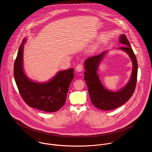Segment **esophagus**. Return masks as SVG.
<instances>
[{"instance_id": "obj_1", "label": "esophagus", "mask_w": 152, "mask_h": 152, "mask_svg": "<svg viewBox=\"0 0 152 152\" xmlns=\"http://www.w3.org/2000/svg\"><path fill=\"white\" fill-rule=\"evenodd\" d=\"M75 68L78 72H82L84 70V66L82 64H78L77 65Z\"/></svg>"}]
</instances>
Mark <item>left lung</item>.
Returning a JSON list of instances; mask_svg holds the SVG:
<instances>
[{
    "instance_id": "left-lung-1",
    "label": "left lung",
    "mask_w": 152,
    "mask_h": 152,
    "mask_svg": "<svg viewBox=\"0 0 152 152\" xmlns=\"http://www.w3.org/2000/svg\"><path fill=\"white\" fill-rule=\"evenodd\" d=\"M119 41L121 43L125 44V46L119 47V49L129 54L133 63V70L129 83L119 91L112 92L105 89L96 72L98 67L107 53V51L87 58L84 62L86 69L84 73V80L87 83L91 101L95 107L104 110L116 108L126 103L132 96L136 86L137 62L136 56L125 34L119 36Z\"/></svg>"
}]
</instances>
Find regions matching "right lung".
Masks as SVG:
<instances>
[{
  "label": "right lung",
  "instance_id": "obj_1",
  "mask_svg": "<svg viewBox=\"0 0 152 152\" xmlns=\"http://www.w3.org/2000/svg\"><path fill=\"white\" fill-rule=\"evenodd\" d=\"M24 39L14 64V77L24 101L30 107L47 112H56L65 104L69 86L74 77V68L59 71L45 83L34 82L25 75L23 68Z\"/></svg>",
  "mask_w": 152,
  "mask_h": 152
}]
</instances>
